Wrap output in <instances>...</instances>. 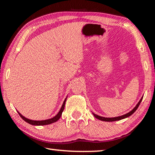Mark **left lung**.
<instances>
[{
	"label": "left lung",
	"mask_w": 155,
	"mask_h": 155,
	"mask_svg": "<svg viewBox=\"0 0 155 155\" xmlns=\"http://www.w3.org/2000/svg\"><path fill=\"white\" fill-rule=\"evenodd\" d=\"M142 99H143V96H142L141 100L139 101V102L137 103V104L135 106V107L134 108L133 110H130V112L125 114V115H123L121 116H119V117H101L100 115H96V114L93 113V115H94V117L95 118L98 119V120H100L101 121H119V120H123V119H125V118H127L128 117H130V115H133V114L135 112L137 109L139 107V104H140L141 101L142 100Z\"/></svg>",
	"instance_id": "1"
}]
</instances>
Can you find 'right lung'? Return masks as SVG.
I'll return each mask as SVG.
<instances>
[{
    "label": "right lung",
    "mask_w": 155,
    "mask_h": 155,
    "mask_svg": "<svg viewBox=\"0 0 155 155\" xmlns=\"http://www.w3.org/2000/svg\"><path fill=\"white\" fill-rule=\"evenodd\" d=\"M67 97L65 98V100L64 101V102H63L62 105V107H61L60 110L58 113L54 117L49 119V120H41V121H35V120H29V119H27L26 117H25L23 115H22L21 114H20L18 111V113L19 115L21 117V118L24 121H26V122L29 123V124H31V125H34V126H44V125H48V124H53L55 122V121H57L60 118L61 115H62V113L63 112V110H64V105H65V102H66V100H67Z\"/></svg>",
    "instance_id": "add662e5"
}]
</instances>
